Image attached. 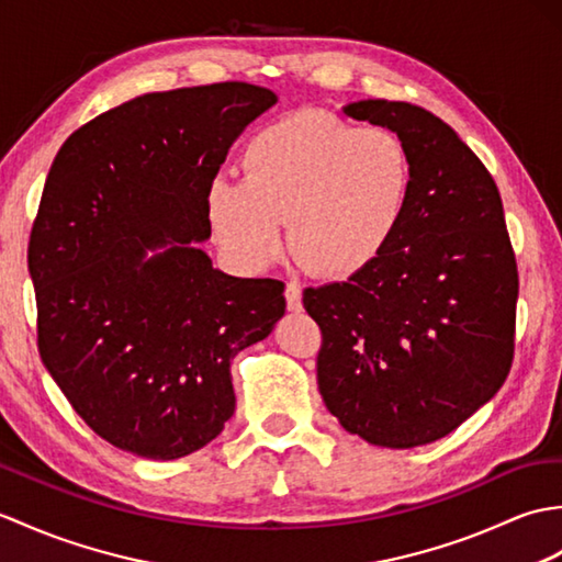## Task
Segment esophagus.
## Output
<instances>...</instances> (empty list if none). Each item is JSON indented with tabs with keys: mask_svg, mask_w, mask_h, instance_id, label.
I'll list each match as a JSON object with an SVG mask.
<instances>
[{
	"mask_svg": "<svg viewBox=\"0 0 562 562\" xmlns=\"http://www.w3.org/2000/svg\"><path fill=\"white\" fill-rule=\"evenodd\" d=\"M284 299H286V308L302 311V286H299L296 282H286Z\"/></svg>",
	"mask_w": 562,
	"mask_h": 562,
	"instance_id": "esophagus-1",
	"label": "esophagus"
}]
</instances>
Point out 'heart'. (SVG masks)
Returning a JSON list of instances; mask_svg holds the SVG:
<instances>
[{"mask_svg": "<svg viewBox=\"0 0 562 562\" xmlns=\"http://www.w3.org/2000/svg\"><path fill=\"white\" fill-rule=\"evenodd\" d=\"M241 172L207 184L205 222L244 270L276 263L286 220L292 251L313 272L351 276L393 239L412 191L409 153L397 134L308 110L251 136Z\"/></svg>", "mask_w": 562, "mask_h": 562, "instance_id": "b5f03b06", "label": "heart"}]
</instances>
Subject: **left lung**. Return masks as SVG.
<instances>
[{"mask_svg":"<svg viewBox=\"0 0 562 562\" xmlns=\"http://www.w3.org/2000/svg\"><path fill=\"white\" fill-rule=\"evenodd\" d=\"M342 112L409 153L400 225L347 282L304 290L321 325L318 390L345 430L381 448L434 442L486 404L513 367L517 263L498 187L472 148L409 102Z\"/></svg>","mask_w":562,"mask_h":562,"instance_id":"obj_1","label":"left lung"}]
</instances>
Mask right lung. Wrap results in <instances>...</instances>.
I'll return each mask as SVG.
<instances>
[{
	"label": "right lung",
	"instance_id": "1",
	"mask_svg": "<svg viewBox=\"0 0 562 562\" xmlns=\"http://www.w3.org/2000/svg\"><path fill=\"white\" fill-rule=\"evenodd\" d=\"M278 95L227 81L146 93L59 148L33 222L37 349L76 414L114 448L177 460L234 414L229 363L284 316V284L234 278L205 191Z\"/></svg>",
	"mask_w": 562,
	"mask_h": 562
}]
</instances>
